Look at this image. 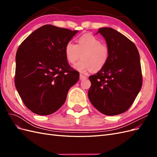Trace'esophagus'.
Returning a JSON list of instances; mask_svg holds the SVG:
<instances>
[{
  "label": "esophagus",
  "mask_w": 157,
  "mask_h": 157,
  "mask_svg": "<svg viewBox=\"0 0 157 157\" xmlns=\"http://www.w3.org/2000/svg\"><path fill=\"white\" fill-rule=\"evenodd\" d=\"M87 78V77L82 75H80V80H84Z\"/></svg>",
  "instance_id": "1"
}]
</instances>
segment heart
I'll use <instances>...</instances> for the list:
<instances>
[{
  "label": "heart",
  "mask_w": 157,
  "mask_h": 157,
  "mask_svg": "<svg viewBox=\"0 0 157 157\" xmlns=\"http://www.w3.org/2000/svg\"><path fill=\"white\" fill-rule=\"evenodd\" d=\"M65 58L69 63H75L80 57L81 59L74 65L78 72L85 73L93 70L98 71L104 67L109 58V47L102 44L98 38L90 34L79 36L77 44L69 41L65 46Z\"/></svg>",
  "instance_id": "heart-1"
}]
</instances>
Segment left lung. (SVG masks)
Returning <instances> with one entry per match:
<instances>
[{
	"mask_svg": "<svg viewBox=\"0 0 157 157\" xmlns=\"http://www.w3.org/2000/svg\"><path fill=\"white\" fill-rule=\"evenodd\" d=\"M98 33L105 38L110 54L104 67L89 77L88 98L104 115H119L130 107L141 88L139 52L134 42L112 28H99Z\"/></svg>",
	"mask_w": 157,
	"mask_h": 157,
	"instance_id": "1",
	"label": "left lung"
}]
</instances>
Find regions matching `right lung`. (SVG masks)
<instances>
[{
	"mask_svg": "<svg viewBox=\"0 0 157 157\" xmlns=\"http://www.w3.org/2000/svg\"><path fill=\"white\" fill-rule=\"evenodd\" d=\"M78 33L52 25L39 27L22 42L16 56L15 86L25 105L40 115L63 105L79 73L65 58V44Z\"/></svg>",
	"mask_w": 157,
	"mask_h": 157,
	"instance_id": "1",
	"label": "right lung"
}]
</instances>
